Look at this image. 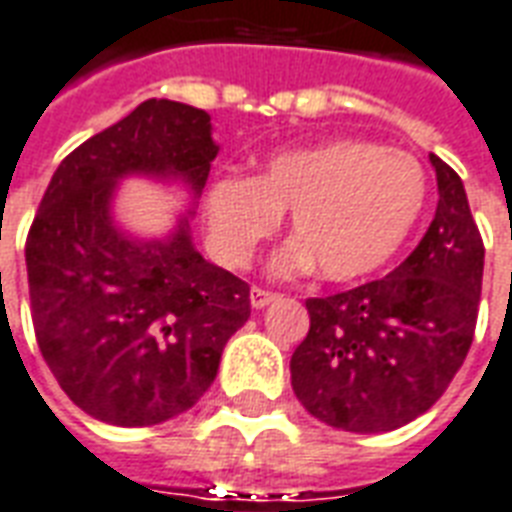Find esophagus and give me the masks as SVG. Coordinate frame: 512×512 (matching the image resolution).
Segmentation results:
<instances>
[{"mask_svg": "<svg viewBox=\"0 0 512 512\" xmlns=\"http://www.w3.org/2000/svg\"><path fill=\"white\" fill-rule=\"evenodd\" d=\"M275 299H278V294H272V291H267V288H259V286L251 288V305L256 307V310L267 307L270 302H275Z\"/></svg>", "mask_w": 512, "mask_h": 512, "instance_id": "esophagus-1", "label": "esophagus"}]
</instances>
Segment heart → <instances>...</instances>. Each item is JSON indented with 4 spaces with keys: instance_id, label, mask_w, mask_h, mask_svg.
I'll list each match as a JSON object with an SVG mask.
<instances>
[{
    "instance_id": "heart-1",
    "label": "heart",
    "mask_w": 512,
    "mask_h": 512,
    "mask_svg": "<svg viewBox=\"0 0 512 512\" xmlns=\"http://www.w3.org/2000/svg\"><path fill=\"white\" fill-rule=\"evenodd\" d=\"M426 202V175L410 153L364 140H332L275 153L248 175H226L205 194L213 251L245 267L291 210L297 240L272 261L275 272L318 264L334 283L383 267L413 232Z\"/></svg>"
}]
</instances>
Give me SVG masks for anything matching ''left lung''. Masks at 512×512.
I'll use <instances>...</instances> for the list:
<instances>
[{
  "mask_svg": "<svg viewBox=\"0 0 512 512\" xmlns=\"http://www.w3.org/2000/svg\"><path fill=\"white\" fill-rule=\"evenodd\" d=\"M440 202L424 240L386 278L307 299L310 332L291 386L310 416L375 434L410 424L467 359L483 283V240L464 183L429 153Z\"/></svg>",
  "mask_w": 512,
  "mask_h": 512,
  "instance_id": "1",
  "label": "left lung"
}]
</instances>
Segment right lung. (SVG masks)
Segmentation results:
<instances>
[{
  "instance_id": "add662e5",
  "label": "right lung",
  "mask_w": 512,
  "mask_h": 512,
  "mask_svg": "<svg viewBox=\"0 0 512 512\" xmlns=\"http://www.w3.org/2000/svg\"><path fill=\"white\" fill-rule=\"evenodd\" d=\"M218 156L210 115L148 99L69 153L26 237L42 359L96 421L151 426L197 405L226 340L251 315V288L194 248L188 218L161 240L113 221L124 178L178 180L197 202Z\"/></svg>"
}]
</instances>
